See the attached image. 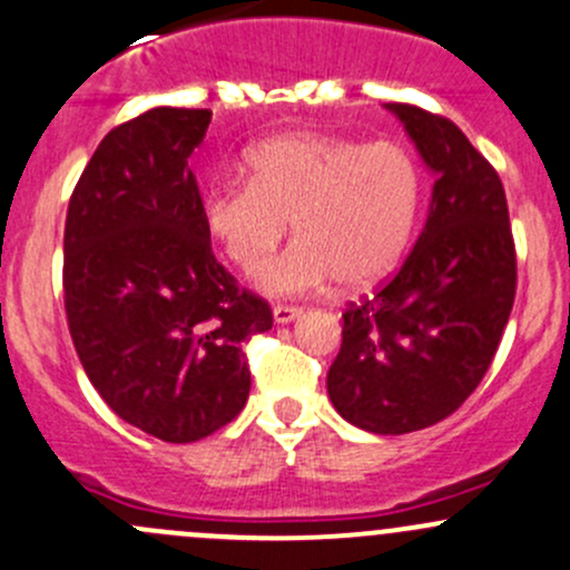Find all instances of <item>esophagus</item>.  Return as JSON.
I'll return each instance as SVG.
<instances>
[{
	"instance_id": "esophagus-1",
	"label": "esophagus",
	"mask_w": 570,
	"mask_h": 570,
	"mask_svg": "<svg viewBox=\"0 0 570 570\" xmlns=\"http://www.w3.org/2000/svg\"><path fill=\"white\" fill-rule=\"evenodd\" d=\"M303 308H297V305H275L273 308V320L278 322V325H289V322L301 320Z\"/></svg>"
}]
</instances>
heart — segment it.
<instances>
[{"label":"heart","instance_id":"1","mask_svg":"<svg viewBox=\"0 0 570 570\" xmlns=\"http://www.w3.org/2000/svg\"><path fill=\"white\" fill-rule=\"evenodd\" d=\"M248 179L209 185L202 220L226 259L254 273L283 238L298 239L262 266L269 297H301L338 278L346 289L391 273L415 232L423 171L399 141L289 134L245 153Z\"/></svg>","mask_w":570,"mask_h":570}]
</instances>
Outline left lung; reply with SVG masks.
Wrapping results in <instances>:
<instances>
[{
    "label": "left lung",
    "mask_w": 570,
    "mask_h": 570,
    "mask_svg": "<svg viewBox=\"0 0 570 570\" xmlns=\"http://www.w3.org/2000/svg\"><path fill=\"white\" fill-rule=\"evenodd\" d=\"M385 109L436 179L412 254L346 308L327 395L352 426L410 434L456 412L489 371L517 295V254L505 190L470 139L417 106Z\"/></svg>",
    "instance_id": "8db88e82"
}]
</instances>
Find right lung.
Masks as SVG:
<instances>
[{"label":"right lung","mask_w":570,"mask_h":570,"mask_svg":"<svg viewBox=\"0 0 570 570\" xmlns=\"http://www.w3.org/2000/svg\"><path fill=\"white\" fill-rule=\"evenodd\" d=\"M207 109H158L114 128L70 196L65 311L100 399L164 442H196L248 401L243 344L273 327L262 297L218 265L188 158Z\"/></svg>","instance_id":"obj_1"}]
</instances>
